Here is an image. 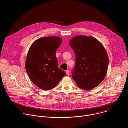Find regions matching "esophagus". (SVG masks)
Wrapping results in <instances>:
<instances>
[{
  "mask_svg": "<svg viewBox=\"0 0 128 128\" xmlns=\"http://www.w3.org/2000/svg\"><path fill=\"white\" fill-rule=\"evenodd\" d=\"M66 74H67V75H69V74H70V71L69 70H67L66 71Z\"/></svg>",
  "mask_w": 128,
  "mask_h": 128,
  "instance_id": "1",
  "label": "esophagus"
}]
</instances>
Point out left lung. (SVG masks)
I'll return each mask as SVG.
<instances>
[{
  "label": "left lung",
  "mask_w": 128,
  "mask_h": 128,
  "mask_svg": "<svg viewBox=\"0 0 128 128\" xmlns=\"http://www.w3.org/2000/svg\"><path fill=\"white\" fill-rule=\"evenodd\" d=\"M76 56L72 78L78 86L90 90L105 78L108 66V56L103 46L95 38L78 35L69 41Z\"/></svg>",
  "instance_id": "1"
}]
</instances>
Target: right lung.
Wrapping results in <instances>:
<instances>
[{"label":"right lung","instance_id":"right-lung-1","mask_svg":"<svg viewBox=\"0 0 128 128\" xmlns=\"http://www.w3.org/2000/svg\"><path fill=\"white\" fill-rule=\"evenodd\" d=\"M62 42L57 36L36 40L28 50L25 68L30 80L40 88L48 90L55 87L66 75L58 66L57 50Z\"/></svg>","mask_w":128,"mask_h":128}]
</instances>
